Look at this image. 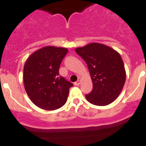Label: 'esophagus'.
Wrapping results in <instances>:
<instances>
[{
	"mask_svg": "<svg viewBox=\"0 0 146 146\" xmlns=\"http://www.w3.org/2000/svg\"><path fill=\"white\" fill-rule=\"evenodd\" d=\"M80 82H81V80H80V78H78V80L77 81L75 82L74 85H79L80 84Z\"/></svg>",
	"mask_w": 146,
	"mask_h": 146,
	"instance_id": "1",
	"label": "esophagus"
}]
</instances>
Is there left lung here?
I'll return each instance as SVG.
<instances>
[{
	"label": "left lung",
	"instance_id": "8db88e82",
	"mask_svg": "<svg viewBox=\"0 0 146 146\" xmlns=\"http://www.w3.org/2000/svg\"><path fill=\"white\" fill-rule=\"evenodd\" d=\"M75 51L86 62L93 88L85 95L90 103L106 106L116 100L126 81V70L119 53L102 44L92 42Z\"/></svg>",
	"mask_w": 146,
	"mask_h": 146
}]
</instances>
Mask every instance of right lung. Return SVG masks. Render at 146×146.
<instances>
[{"label": "right lung", "mask_w": 146, "mask_h": 146, "mask_svg": "<svg viewBox=\"0 0 146 146\" xmlns=\"http://www.w3.org/2000/svg\"><path fill=\"white\" fill-rule=\"evenodd\" d=\"M68 50L47 46L32 53L23 69L25 89L30 100L45 110H55L66 102L73 86L59 76V67Z\"/></svg>", "instance_id": "add662e5"}]
</instances>
